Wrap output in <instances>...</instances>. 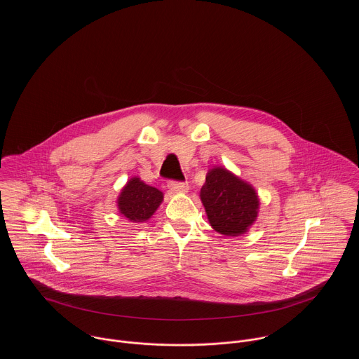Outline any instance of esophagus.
Masks as SVG:
<instances>
[{
    "mask_svg": "<svg viewBox=\"0 0 359 359\" xmlns=\"http://www.w3.org/2000/svg\"><path fill=\"white\" fill-rule=\"evenodd\" d=\"M168 188L174 192H188L189 185L187 182H181V181H170Z\"/></svg>",
    "mask_w": 359,
    "mask_h": 359,
    "instance_id": "34e87169",
    "label": "esophagus"
}]
</instances>
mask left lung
I'll list each match as a JSON object with an SVG mask.
<instances>
[{"mask_svg":"<svg viewBox=\"0 0 359 359\" xmlns=\"http://www.w3.org/2000/svg\"><path fill=\"white\" fill-rule=\"evenodd\" d=\"M201 199L211 226L222 235H242L256 221V191L225 168H212L207 174Z\"/></svg>","mask_w":359,"mask_h":359,"instance_id":"obj_1","label":"left lung"}]
</instances>
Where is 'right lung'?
Instances as JSON below:
<instances>
[{
	"label": "right lung",
	"mask_w": 359,
	"mask_h": 359,
	"mask_svg": "<svg viewBox=\"0 0 359 359\" xmlns=\"http://www.w3.org/2000/svg\"><path fill=\"white\" fill-rule=\"evenodd\" d=\"M163 201V194L144 184L140 178H131L118 198V210L133 222L149 219Z\"/></svg>",
	"instance_id": "1"
}]
</instances>
